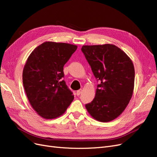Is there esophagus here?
I'll return each instance as SVG.
<instances>
[{"label": "esophagus", "mask_w": 157, "mask_h": 157, "mask_svg": "<svg viewBox=\"0 0 157 157\" xmlns=\"http://www.w3.org/2000/svg\"><path fill=\"white\" fill-rule=\"evenodd\" d=\"M82 89H80V90H77V96H79V95L82 93Z\"/></svg>", "instance_id": "obj_1"}]
</instances>
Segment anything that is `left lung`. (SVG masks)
<instances>
[{
	"mask_svg": "<svg viewBox=\"0 0 157 157\" xmlns=\"http://www.w3.org/2000/svg\"><path fill=\"white\" fill-rule=\"evenodd\" d=\"M81 50L99 82L93 101L85 107L96 120L111 121L124 111L132 98L134 64L124 52L113 44L83 46Z\"/></svg>",
	"mask_w": 157,
	"mask_h": 157,
	"instance_id": "left-lung-1",
	"label": "left lung"
}]
</instances>
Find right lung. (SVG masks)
<instances>
[{"instance_id": "obj_1", "label": "right lung", "mask_w": 157, "mask_h": 157, "mask_svg": "<svg viewBox=\"0 0 157 157\" xmlns=\"http://www.w3.org/2000/svg\"><path fill=\"white\" fill-rule=\"evenodd\" d=\"M77 46L45 42L33 50L23 71V84L34 110L46 119L65 112L74 96L65 80L63 66Z\"/></svg>"}]
</instances>
